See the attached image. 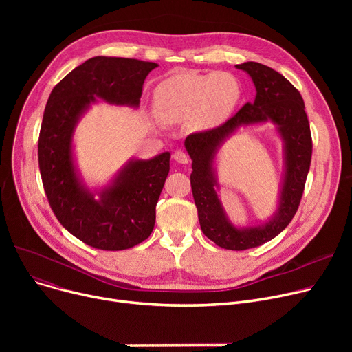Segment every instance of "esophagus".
I'll use <instances>...</instances> for the list:
<instances>
[{
	"mask_svg": "<svg viewBox=\"0 0 352 352\" xmlns=\"http://www.w3.org/2000/svg\"><path fill=\"white\" fill-rule=\"evenodd\" d=\"M173 158H174L178 164H188V162H190L188 154L184 153V151H175V153L173 154Z\"/></svg>",
	"mask_w": 352,
	"mask_h": 352,
	"instance_id": "obj_1",
	"label": "esophagus"
}]
</instances>
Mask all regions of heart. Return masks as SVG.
<instances>
[{
	"label": "heart",
	"mask_w": 352,
	"mask_h": 352,
	"mask_svg": "<svg viewBox=\"0 0 352 352\" xmlns=\"http://www.w3.org/2000/svg\"><path fill=\"white\" fill-rule=\"evenodd\" d=\"M241 88L227 72L178 74L155 89V111L165 122H191L195 129H207L223 121L235 107Z\"/></svg>",
	"instance_id": "1"
}]
</instances>
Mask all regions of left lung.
<instances>
[{"label": "left lung", "instance_id": "1", "mask_svg": "<svg viewBox=\"0 0 352 352\" xmlns=\"http://www.w3.org/2000/svg\"><path fill=\"white\" fill-rule=\"evenodd\" d=\"M254 81L256 96L224 124L186 138L192 160L191 190L202 232L218 247L243 251L260 247L275 238L291 223L302 198L311 165L312 138L304 100L300 91L275 69L248 61L235 65ZM270 119L279 128L286 142V179L279 211L265 226L247 230L235 229L226 219L214 192L212 162L223 140L241 124Z\"/></svg>", "mask_w": 352, "mask_h": 352}]
</instances>
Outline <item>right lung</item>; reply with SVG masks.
<instances>
[{"label": "right lung", "mask_w": 352, "mask_h": 352, "mask_svg": "<svg viewBox=\"0 0 352 352\" xmlns=\"http://www.w3.org/2000/svg\"><path fill=\"white\" fill-rule=\"evenodd\" d=\"M155 67L134 58H89L55 85L47 101L38 138L44 191L61 226L92 248L126 250L150 236L155 206L170 173V153L129 162L96 199L74 170V126L96 97L138 107L145 77Z\"/></svg>", "instance_id": "add662e5"}]
</instances>
